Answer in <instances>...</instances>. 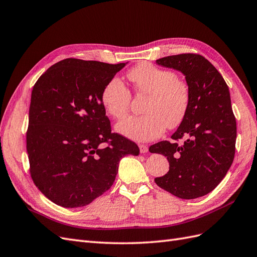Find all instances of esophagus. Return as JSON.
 <instances>
[{"mask_svg":"<svg viewBox=\"0 0 257 257\" xmlns=\"http://www.w3.org/2000/svg\"><path fill=\"white\" fill-rule=\"evenodd\" d=\"M139 150H141V153H147L148 152V147L145 145H139Z\"/></svg>","mask_w":257,"mask_h":257,"instance_id":"obj_1","label":"esophagus"}]
</instances>
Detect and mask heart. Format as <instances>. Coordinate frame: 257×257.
I'll return each mask as SVG.
<instances>
[{"label":"heart","instance_id":"obj_1","mask_svg":"<svg viewBox=\"0 0 257 257\" xmlns=\"http://www.w3.org/2000/svg\"><path fill=\"white\" fill-rule=\"evenodd\" d=\"M138 93L148 94L143 115H128L116 123L115 131L132 141L146 143L164 133L166 127L178 126L188 111L190 94L185 82L177 79L174 72L142 63L127 74ZM105 110L120 119L128 110L131 93L124 83L112 78L102 91Z\"/></svg>","mask_w":257,"mask_h":257}]
</instances>
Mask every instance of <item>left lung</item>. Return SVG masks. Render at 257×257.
Instances as JSON below:
<instances>
[{
  "mask_svg": "<svg viewBox=\"0 0 257 257\" xmlns=\"http://www.w3.org/2000/svg\"><path fill=\"white\" fill-rule=\"evenodd\" d=\"M161 66L181 72L189 88L188 111L173 142H160L151 153L165 155L169 170L154 179L160 188L182 199L213 191L226 176L235 157L236 119L226 82L203 56L182 53L157 60ZM183 137L186 141L179 144Z\"/></svg>",
  "mask_w": 257,
  "mask_h": 257,
  "instance_id": "1",
  "label": "left lung"
}]
</instances>
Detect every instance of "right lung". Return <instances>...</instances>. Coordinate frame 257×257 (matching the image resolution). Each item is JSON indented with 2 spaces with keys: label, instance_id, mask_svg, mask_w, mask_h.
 <instances>
[{
  "label": "right lung",
  "instance_id": "obj_1",
  "mask_svg": "<svg viewBox=\"0 0 257 257\" xmlns=\"http://www.w3.org/2000/svg\"><path fill=\"white\" fill-rule=\"evenodd\" d=\"M126 63L65 59L49 67L31 95L27 151L35 185L64 208L91 204L114 182L120 160L138 146L111 133L102 91Z\"/></svg>",
  "mask_w": 257,
  "mask_h": 257
}]
</instances>
